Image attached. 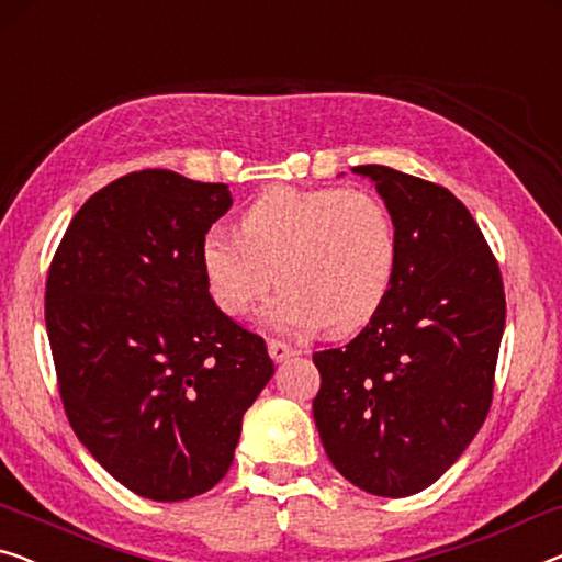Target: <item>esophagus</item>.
<instances>
[{"label":"esophagus","instance_id":"1","mask_svg":"<svg viewBox=\"0 0 562 562\" xmlns=\"http://www.w3.org/2000/svg\"><path fill=\"white\" fill-rule=\"evenodd\" d=\"M267 350H270V356H272V361H278V363H282V361H288V358L295 353V350H292V346H288V342L284 340H267Z\"/></svg>","mask_w":562,"mask_h":562}]
</instances>
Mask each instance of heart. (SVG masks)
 <instances>
[{
	"label": "heart",
	"mask_w": 562,
	"mask_h": 562,
	"mask_svg": "<svg viewBox=\"0 0 562 562\" xmlns=\"http://www.w3.org/2000/svg\"><path fill=\"white\" fill-rule=\"evenodd\" d=\"M398 232L375 194L342 187H274L257 196L239 234L214 227L201 239L209 295L229 317L262 303L278 330L335 335L361 330L386 303L396 280Z\"/></svg>",
	"instance_id": "b5f03b06"
}]
</instances>
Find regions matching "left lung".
<instances>
[{
    "mask_svg": "<svg viewBox=\"0 0 562 562\" xmlns=\"http://www.w3.org/2000/svg\"><path fill=\"white\" fill-rule=\"evenodd\" d=\"M391 209L396 280L346 348L321 350L313 416L325 454L379 497L439 480L487 418L505 330V284L474 216L449 189L356 166Z\"/></svg>",
    "mask_w": 562,
    "mask_h": 562,
    "instance_id": "8db88e82",
    "label": "left lung"
}]
</instances>
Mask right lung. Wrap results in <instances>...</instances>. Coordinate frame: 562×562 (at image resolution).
I'll use <instances>...</instances> for the list:
<instances>
[{"mask_svg": "<svg viewBox=\"0 0 562 562\" xmlns=\"http://www.w3.org/2000/svg\"><path fill=\"white\" fill-rule=\"evenodd\" d=\"M229 206L227 183L125 173L80 206L47 272L67 422L146 499L212 490L274 373L265 340L216 307L201 270V239Z\"/></svg>", "mask_w": 562, "mask_h": 562, "instance_id": "right-lung-1", "label": "right lung"}]
</instances>
